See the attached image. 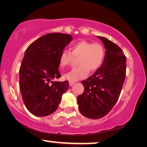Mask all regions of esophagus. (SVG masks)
<instances>
[{"label":"esophagus","instance_id":"1","mask_svg":"<svg viewBox=\"0 0 147 147\" xmlns=\"http://www.w3.org/2000/svg\"><path fill=\"white\" fill-rule=\"evenodd\" d=\"M75 84V82H69V86H72L74 85V84Z\"/></svg>","mask_w":147,"mask_h":147}]
</instances>
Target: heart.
Wrapping results in <instances>:
<instances>
[{
    "mask_svg": "<svg viewBox=\"0 0 147 147\" xmlns=\"http://www.w3.org/2000/svg\"><path fill=\"white\" fill-rule=\"evenodd\" d=\"M105 51L101 44L88 41H80L74 44L71 52L63 50L59 55V62L61 67L67 65L74 57L78 58L79 66L64 74L65 79L76 82L87 77L88 72H94L99 69L103 63Z\"/></svg>",
    "mask_w": 147,
    "mask_h": 147,
    "instance_id": "b5f03b06",
    "label": "heart"
}]
</instances>
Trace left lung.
Returning a JSON list of instances; mask_svg holds the SVG:
<instances>
[{
  "label": "left lung",
  "mask_w": 147,
  "mask_h": 147,
  "mask_svg": "<svg viewBox=\"0 0 147 147\" xmlns=\"http://www.w3.org/2000/svg\"><path fill=\"white\" fill-rule=\"evenodd\" d=\"M106 49L101 67L82 82L83 94L78 96L80 112L85 117L98 119L106 116L118 101L126 77V57L118 46L99 37Z\"/></svg>",
  "instance_id": "8db88e82"
}]
</instances>
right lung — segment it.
I'll return each mask as SVG.
<instances>
[{
	"instance_id": "add662e5",
	"label": "right lung",
	"mask_w": 147,
	"mask_h": 147,
	"mask_svg": "<svg viewBox=\"0 0 147 147\" xmlns=\"http://www.w3.org/2000/svg\"><path fill=\"white\" fill-rule=\"evenodd\" d=\"M72 40L69 34L49 33L26 49L19 69V87L27 109L36 116L53 113L61 96L69 89L68 81L53 82L58 71L59 55Z\"/></svg>"
}]
</instances>
